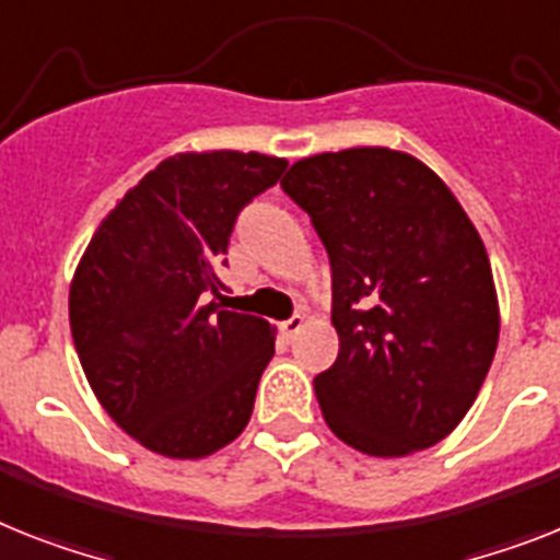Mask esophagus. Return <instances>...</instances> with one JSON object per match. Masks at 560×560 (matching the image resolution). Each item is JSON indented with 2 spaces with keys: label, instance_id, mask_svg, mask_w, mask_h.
Returning <instances> with one entry per match:
<instances>
[{
  "label": "esophagus",
  "instance_id": "1",
  "mask_svg": "<svg viewBox=\"0 0 560 560\" xmlns=\"http://www.w3.org/2000/svg\"><path fill=\"white\" fill-rule=\"evenodd\" d=\"M300 329H303V317H300V314H294V317H289V320L280 323V331H283L285 340H291V337L298 335Z\"/></svg>",
  "mask_w": 560,
  "mask_h": 560
}]
</instances>
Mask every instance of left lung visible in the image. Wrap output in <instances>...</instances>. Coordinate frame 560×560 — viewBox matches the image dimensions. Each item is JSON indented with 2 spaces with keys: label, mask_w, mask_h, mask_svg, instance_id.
<instances>
[{
  "label": "left lung",
  "mask_w": 560,
  "mask_h": 560,
  "mask_svg": "<svg viewBox=\"0 0 560 560\" xmlns=\"http://www.w3.org/2000/svg\"><path fill=\"white\" fill-rule=\"evenodd\" d=\"M280 186L331 262L340 349L314 377L323 418L363 455L435 446L469 412L498 349L478 229L435 171L392 148L306 156Z\"/></svg>",
  "instance_id": "8db88e82"
}]
</instances>
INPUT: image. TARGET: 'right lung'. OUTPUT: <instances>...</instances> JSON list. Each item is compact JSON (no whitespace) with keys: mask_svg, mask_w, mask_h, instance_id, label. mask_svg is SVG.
<instances>
[{"mask_svg":"<svg viewBox=\"0 0 560 560\" xmlns=\"http://www.w3.org/2000/svg\"><path fill=\"white\" fill-rule=\"evenodd\" d=\"M285 160L186 151L148 171L73 271L68 314L96 400L133 441L174 460L214 455L246 429L275 326L217 303L240 208Z\"/></svg>","mask_w":560,"mask_h":560,"instance_id":"right-lung-1","label":"right lung"}]
</instances>
